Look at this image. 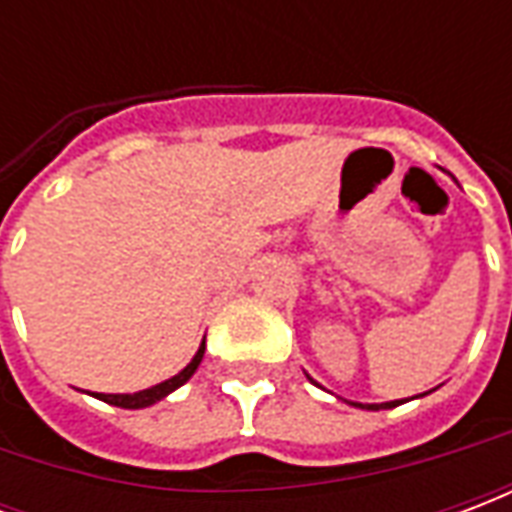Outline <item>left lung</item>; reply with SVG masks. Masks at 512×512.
Returning a JSON list of instances; mask_svg holds the SVG:
<instances>
[{"mask_svg": "<svg viewBox=\"0 0 512 512\" xmlns=\"http://www.w3.org/2000/svg\"><path fill=\"white\" fill-rule=\"evenodd\" d=\"M400 400H392V403H373V406H365V403H354L359 408H367V411H378V408H395Z\"/></svg>", "mask_w": 512, "mask_h": 512, "instance_id": "obj_1", "label": "left lung"}]
</instances>
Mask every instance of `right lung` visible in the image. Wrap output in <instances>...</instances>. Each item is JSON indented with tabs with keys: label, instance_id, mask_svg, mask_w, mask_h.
Returning a JSON list of instances; mask_svg holds the SVG:
<instances>
[{
	"label": "right lung",
	"instance_id": "obj_1",
	"mask_svg": "<svg viewBox=\"0 0 512 512\" xmlns=\"http://www.w3.org/2000/svg\"><path fill=\"white\" fill-rule=\"evenodd\" d=\"M202 354H205V343L200 345V351H197V356L191 359L189 365L183 367L178 376H172L169 381H164V384L150 386V389H142V392H134V395H95V397H98V400H104V403H112V406H120V408L153 406L156 400L167 397L169 392H175L178 386H183L191 376H194V370H197V367H200V362H202Z\"/></svg>",
	"mask_w": 512,
	"mask_h": 512
}]
</instances>
